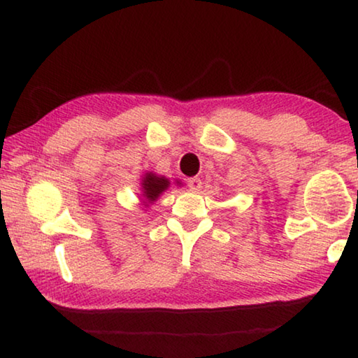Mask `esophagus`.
<instances>
[{
    "instance_id": "1",
    "label": "esophagus",
    "mask_w": 358,
    "mask_h": 358,
    "mask_svg": "<svg viewBox=\"0 0 358 358\" xmlns=\"http://www.w3.org/2000/svg\"><path fill=\"white\" fill-rule=\"evenodd\" d=\"M187 186H189V189H192V191H199L202 187V180L197 177H192L187 180Z\"/></svg>"
}]
</instances>
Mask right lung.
<instances>
[{"mask_svg": "<svg viewBox=\"0 0 358 358\" xmlns=\"http://www.w3.org/2000/svg\"><path fill=\"white\" fill-rule=\"evenodd\" d=\"M177 186H181V180H175ZM171 187V180L166 178L164 175H157L155 172H145V175L141 180V205L145 208H148L151 203H155L157 199L162 196V192H166Z\"/></svg>", "mask_w": 358, "mask_h": 358, "instance_id": "1", "label": "right lung"}]
</instances>
